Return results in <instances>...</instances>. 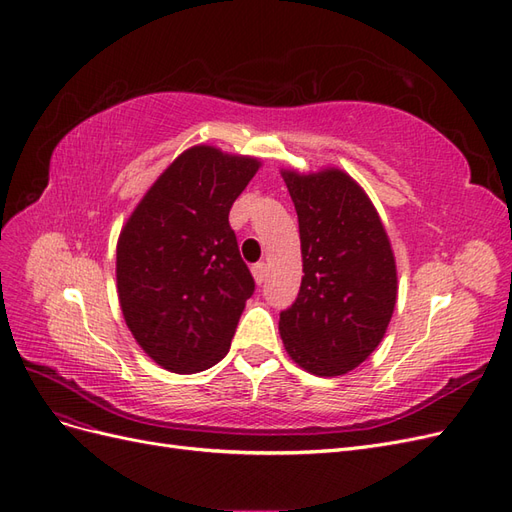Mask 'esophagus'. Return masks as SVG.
<instances>
[{
	"label": "esophagus",
	"instance_id": "esophagus-1",
	"mask_svg": "<svg viewBox=\"0 0 512 512\" xmlns=\"http://www.w3.org/2000/svg\"><path fill=\"white\" fill-rule=\"evenodd\" d=\"M252 275H254V282L260 286L262 282L267 280V275H269V267L265 265V262H256V265L252 267Z\"/></svg>",
	"mask_w": 512,
	"mask_h": 512
}]
</instances>
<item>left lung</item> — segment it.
Returning <instances> with one entry per match:
<instances>
[{"label": "left lung", "instance_id": "left-lung-1", "mask_svg": "<svg viewBox=\"0 0 512 512\" xmlns=\"http://www.w3.org/2000/svg\"><path fill=\"white\" fill-rule=\"evenodd\" d=\"M299 215L303 280L280 314L290 359L320 378L359 367L384 339L397 303V265L378 209L337 166L282 168Z\"/></svg>", "mask_w": 512, "mask_h": 512}]
</instances>
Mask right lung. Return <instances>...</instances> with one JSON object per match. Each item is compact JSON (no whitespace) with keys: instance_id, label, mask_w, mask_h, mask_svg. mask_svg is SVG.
<instances>
[{"instance_id":"add662e5","label":"right lung","mask_w":512,"mask_h":512,"mask_svg":"<svg viewBox=\"0 0 512 512\" xmlns=\"http://www.w3.org/2000/svg\"><path fill=\"white\" fill-rule=\"evenodd\" d=\"M262 162L194 145L168 164L117 239L123 320L151 361L198 374L222 361L254 280L228 211Z\"/></svg>"}]
</instances>
